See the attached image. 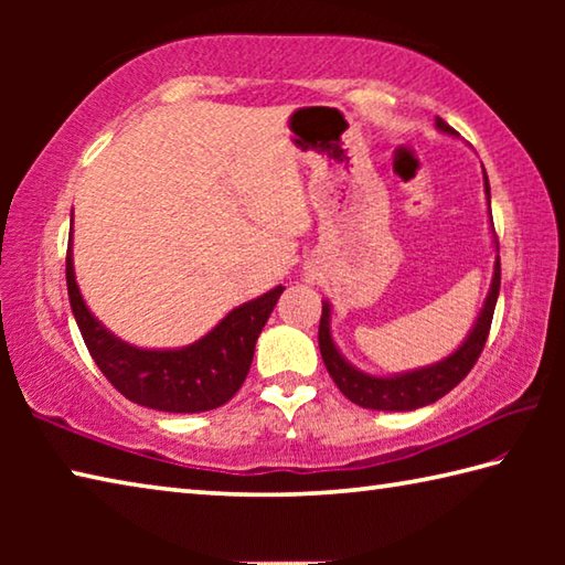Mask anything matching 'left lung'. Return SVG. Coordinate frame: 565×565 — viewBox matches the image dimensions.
<instances>
[{"label":"left lung","mask_w":565,"mask_h":565,"mask_svg":"<svg viewBox=\"0 0 565 565\" xmlns=\"http://www.w3.org/2000/svg\"><path fill=\"white\" fill-rule=\"evenodd\" d=\"M436 127L446 134H456L441 117H436ZM483 184H486V199H489V206H491L489 177H486ZM491 226H493V218H491ZM495 246H499V238H495ZM499 289H501V259L495 256L491 291L486 296L483 309L478 313V321L471 329V333H468V339L448 359L434 363V366L408 371V374H401V376H369L356 366H351V363L341 356L337 343L331 339V331H329L331 309H329V301H323L321 323H319V349H321L323 363H327V371L333 379V384H337L341 394L349 401H353L356 406L374 408V411H414V408L434 404V401L446 396L454 386L461 384V381L468 376V371L473 369L478 356H481L486 339H489V331H491Z\"/></svg>","instance_id":"8db88e82"}]
</instances>
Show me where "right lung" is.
<instances>
[{
  "mask_svg": "<svg viewBox=\"0 0 565 565\" xmlns=\"http://www.w3.org/2000/svg\"><path fill=\"white\" fill-rule=\"evenodd\" d=\"M66 291L94 363L121 396L169 414H199L226 404L242 388L252 369L256 339L284 286L236 306L204 339L174 351L131 347L92 317L74 279L72 246L66 248Z\"/></svg>",
  "mask_w": 565,
  "mask_h": 565,
  "instance_id": "right-lung-1",
  "label": "right lung"
}]
</instances>
